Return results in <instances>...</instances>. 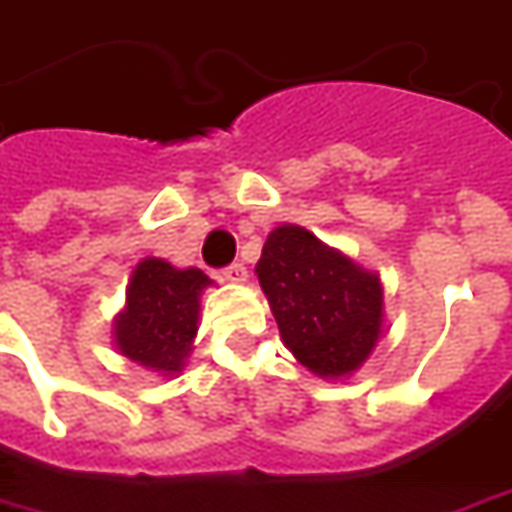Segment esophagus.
Wrapping results in <instances>:
<instances>
[{
    "label": "esophagus",
    "mask_w": 512,
    "mask_h": 512,
    "mask_svg": "<svg viewBox=\"0 0 512 512\" xmlns=\"http://www.w3.org/2000/svg\"><path fill=\"white\" fill-rule=\"evenodd\" d=\"M246 266L243 263H232L227 269H221V280H227V283H246Z\"/></svg>",
    "instance_id": "esophagus-1"
}]
</instances>
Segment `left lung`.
<instances>
[{"instance_id":"left-lung-1","label":"left lung","mask_w":512,"mask_h":512,"mask_svg":"<svg viewBox=\"0 0 512 512\" xmlns=\"http://www.w3.org/2000/svg\"><path fill=\"white\" fill-rule=\"evenodd\" d=\"M255 274L285 347L311 373L342 378L370 358L384 328L378 274L294 224L271 229Z\"/></svg>"}]
</instances>
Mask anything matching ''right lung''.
Returning a JSON list of instances; mask_svg holds the SVG:
<instances>
[{
	"instance_id": "1",
	"label": "right lung",
	"mask_w": 512,
	"mask_h": 512,
	"mask_svg": "<svg viewBox=\"0 0 512 512\" xmlns=\"http://www.w3.org/2000/svg\"><path fill=\"white\" fill-rule=\"evenodd\" d=\"M212 280L201 269H173L168 260H139L114 319V344L125 358L159 375L182 373L198 330V300Z\"/></svg>"
}]
</instances>
